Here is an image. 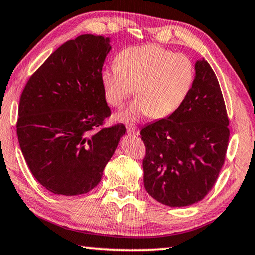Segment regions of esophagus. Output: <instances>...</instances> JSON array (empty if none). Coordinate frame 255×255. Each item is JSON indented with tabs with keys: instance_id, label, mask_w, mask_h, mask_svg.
Instances as JSON below:
<instances>
[{
	"instance_id": "1",
	"label": "esophagus",
	"mask_w": 255,
	"mask_h": 255,
	"mask_svg": "<svg viewBox=\"0 0 255 255\" xmlns=\"http://www.w3.org/2000/svg\"><path fill=\"white\" fill-rule=\"evenodd\" d=\"M126 128H127L128 134H130V135H135V136H138V135H139V130H138V128L136 127L135 125H127Z\"/></svg>"
}]
</instances>
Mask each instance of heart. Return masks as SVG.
I'll return each mask as SVG.
<instances>
[{
	"label": "heart",
	"instance_id": "heart-1",
	"mask_svg": "<svg viewBox=\"0 0 255 255\" xmlns=\"http://www.w3.org/2000/svg\"><path fill=\"white\" fill-rule=\"evenodd\" d=\"M195 74V65L187 55L145 44L120 51L116 65L102 70L101 82L105 100L115 108H121L135 88L137 100L121 113L120 120L136 121L146 115L160 119L183 104Z\"/></svg>",
	"mask_w": 255,
	"mask_h": 255
}]
</instances>
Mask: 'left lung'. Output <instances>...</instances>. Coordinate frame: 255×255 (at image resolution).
<instances>
[{"instance_id": "obj_1", "label": "left lung", "mask_w": 255, "mask_h": 255, "mask_svg": "<svg viewBox=\"0 0 255 255\" xmlns=\"http://www.w3.org/2000/svg\"><path fill=\"white\" fill-rule=\"evenodd\" d=\"M180 108L140 130L146 155L144 187L159 203L183 207L198 203L218 180L229 142V120L214 71L204 58Z\"/></svg>"}]
</instances>
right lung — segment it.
<instances>
[{
	"label": "right lung",
	"instance_id": "right-lung-1",
	"mask_svg": "<svg viewBox=\"0 0 255 255\" xmlns=\"http://www.w3.org/2000/svg\"><path fill=\"white\" fill-rule=\"evenodd\" d=\"M110 50V37L83 34L67 41L22 90L19 146L33 176L55 195L96 187L126 132L123 124L102 127L111 115L101 82Z\"/></svg>",
	"mask_w": 255,
	"mask_h": 255
}]
</instances>
